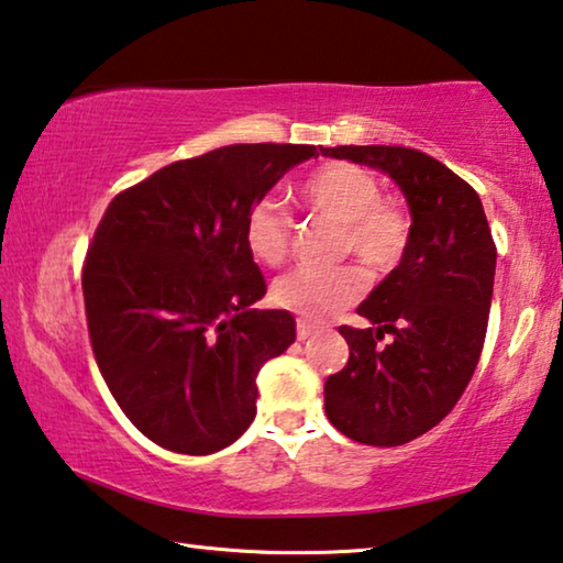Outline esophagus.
I'll return each mask as SVG.
<instances>
[{
  "label": "esophagus",
  "mask_w": 563,
  "mask_h": 563,
  "mask_svg": "<svg viewBox=\"0 0 563 563\" xmlns=\"http://www.w3.org/2000/svg\"><path fill=\"white\" fill-rule=\"evenodd\" d=\"M296 333H298V339H300V341H306L308 335H313V333H316V325H313V323H306V321H298V325H296Z\"/></svg>",
  "instance_id": "34e87169"
}]
</instances>
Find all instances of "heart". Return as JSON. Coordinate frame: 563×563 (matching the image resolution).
<instances>
[{
  "instance_id": "1",
  "label": "heart",
  "mask_w": 563,
  "mask_h": 563,
  "mask_svg": "<svg viewBox=\"0 0 563 563\" xmlns=\"http://www.w3.org/2000/svg\"><path fill=\"white\" fill-rule=\"evenodd\" d=\"M310 212L339 222L335 255H356L368 267H389L405 255L412 220L399 199L384 197L382 184L364 166L331 162L310 172L300 184ZM292 222L278 199H257L245 217V245L257 263L278 267L290 253ZM366 275L358 265L329 271H298L275 283L273 300L310 323H323L362 298Z\"/></svg>"
}]
</instances>
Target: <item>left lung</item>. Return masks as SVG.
<instances>
[{"label":"left lung","instance_id":"obj_1","mask_svg":"<svg viewBox=\"0 0 563 563\" xmlns=\"http://www.w3.org/2000/svg\"><path fill=\"white\" fill-rule=\"evenodd\" d=\"M323 154L387 172L412 212L401 263L358 306L374 325H341L349 362L323 389L335 430L399 448L440 424L473 379L488 331L496 242L477 191L424 151L335 146Z\"/></svg>","mask_w":563,"mask_h":563}]
</instances>
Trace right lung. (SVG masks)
<instances>
[{
  "mask_svg": "<svg viewBox=\"0 0 563 563\" xmlns=\"http://www.w3.org/2000/svg\"><path fill=\"white\" fill-rule=\"evenodd\" d=\"M318 156L306 144H234L119 191L82 260L96 364L123 415L184 455L228 448L257 412L255 376L296 341L288 310L250 308L267 285L245 217Z\"/></svg>",
  "mask_w": 563,
  "mask_h": 563,
  "instance_id": "add662e5",
  "label": "right lung"
}]
</instances>
